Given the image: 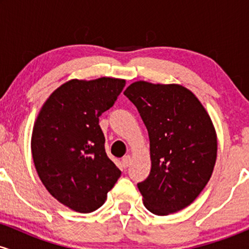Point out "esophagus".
Returning a JSON list of instances; mask_svg holds the SVG:
<instances>
[{
  "mask_svg": "<svg viewBox=\"0 0 249 249\" xmlns=\"http://www.w3.org/2000/svg\"><path fill=\"white\" fill-rule=\"evenodd\" d=\"M122 165L124 168H127L131 165V157L130 156H125L124 158L122 159Z\"/></svg>",
  "mask_w": 249,
  "mask_h": 249,
  "instance_id": "1",
  "label": "esophagus"
}]
</instances>
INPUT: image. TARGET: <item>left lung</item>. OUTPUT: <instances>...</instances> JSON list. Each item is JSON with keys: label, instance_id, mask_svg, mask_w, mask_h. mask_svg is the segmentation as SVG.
Masks as SVG:
<instances>
[{"label": "left lung", "instance_id": "8db88e82", "mask_svg": "<svg viewBox=\"0 0 249 249\" xmlns=\"http://www.w3.org/2000/svg\"><path fill=\"white\" fill-rule=\"evenodd\" d=\"M124 95L136 105L150 138L151 171L138 188L145 207L168 215L201 193L216 160V133L199 99L178 84L134 82Z\"/></svg>", "mask_w": 249, "mask_h": 249}]
</instances>
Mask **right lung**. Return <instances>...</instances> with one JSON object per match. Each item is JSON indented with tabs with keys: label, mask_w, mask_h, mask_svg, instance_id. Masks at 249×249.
Segmentation results:
<instances>
[{
	"label": "right lung",
	"mask_w": 249,
	"mask_h": 249,
	"mask_svg": "<svg viewBox=\"0 0 249 249\" xmlns=\"http://www.w3.org/2000/svg\"><path fill=\"white\" fill-rule=\"evenodd\" d=\"M124 79H71L51 93L34 125L31 152L39 179L53 198L79 213L105 202L121 170L105 152L99 117L113 107Z\"/></svg>",
	"instance_id": "right-lung-1"
}]
</instances>
